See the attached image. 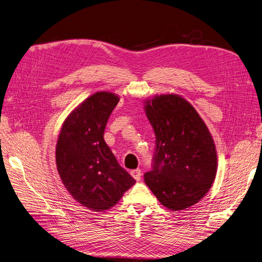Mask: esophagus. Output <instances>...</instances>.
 Segmentation results:
<instances>
[{"label":"esophagus","instance_id":"obj_1","mask_svg":"<svg viewBox=\"0 0 262 262\" xmlns=\"http://www.w3.org/2000/svg\"><path fill=\"white\" fill-rule=\"evenodd\" d=\"M131 175H132V177L136 179L137 181H139L140 179H141V175H142V172H141V169H134V170H132L131 171Z\"/></svg>","mask_w":262,"mask_h":262}]
</instances>
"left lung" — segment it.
I'll return each instance as SVG.
<instances>
[{"instance_id": "8db88e82", "label": "left lung", "mask_w": 262, "mask_h": 262, "mask_svg": "<svg viewBox=\"0 0 262 262\" xmlns=\"http://www.w3.org/2000/svg\"><path fill=\"white\" fill-rule=\"evenodd\" d=\"M156 138L147 187L164 207L185 210L208 193L216 176L217 155L207 124L193 106L176 94L145 100Z\"/></svg>"}]
</instances>
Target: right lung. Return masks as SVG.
<instances>
[{"mask_svg": "<svg viewBox=\"0 0 262 262\" xmlns=\"http://www.w3.org/2000/svg\"><path fill=\"white\" fill-rule=\"evenodd\" d=\"M119 96L97 92L63 122L55 147L57 168L69 193L95 212L113 208L134 184L104 140L109 116Z\"/></svg>", "mask_w": 262, "mask_h": 262, "instance_id": "right-lung-1", "label": "right lung"}]
</instances>
